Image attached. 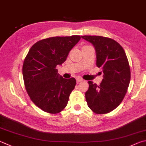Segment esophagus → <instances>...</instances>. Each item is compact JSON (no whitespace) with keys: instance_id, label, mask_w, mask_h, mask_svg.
<instances>
[{"instance_id":"obj_1","label":"esophagus","mask_w":146,"mask_h":146,"mask_svg":"<svg viewBox=\"0 0 146 146\" xmlns=\"http://www.w3.org/2000/svg\"><path fill=\"white\" fill-rule=\"evenodd\" d=\"M76 82H77V83H78V82H82V81H83V79L81 78H80V77L76 78Z\"/></svg>"}]
</instances>
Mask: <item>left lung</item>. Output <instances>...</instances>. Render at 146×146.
Masks as SVG:
<instances>
[{"label": "left lung", "mask_w": 146, "mask_h": 146, "mask_svg": "<svg viewBox=\"0 0 146 146\" xmlns=\"http://www.w3.org/2000/svg\"><path fill=\"white\" fill-rule=\"evenodd\" d=\"M94 46L96 66L102 68L103 80L99 86L89 81L86 92L88 107L98 114L107 113L120 105L130 82V68L126 53L113 39L99 36H81Z\"/></svg>", "instance_id": "8db88e82"}]
</instances>
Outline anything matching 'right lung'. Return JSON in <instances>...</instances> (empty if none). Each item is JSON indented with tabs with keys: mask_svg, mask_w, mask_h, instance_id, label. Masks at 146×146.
I'll return each instance as SVG.
<instances>
[{
	"mask_svg": "<svg viewBox=\"0 0 146 146\" xmlns=\"http://www.w3.org/2000/svg\"><path fill=\"white\" fill-rule=\"evenodd\" d=\"M80 38L52 37L36 42L29 50L22 69L25 87L33 102L44 112L57 113L68 104L76 80L63 78L56 66L64 62Z\"/></svg>",
	"mask_w": 146,
	"mask_h": 146,
	"instance_id": "add662e5",
	"label": "right lung"
}]
</instances>
